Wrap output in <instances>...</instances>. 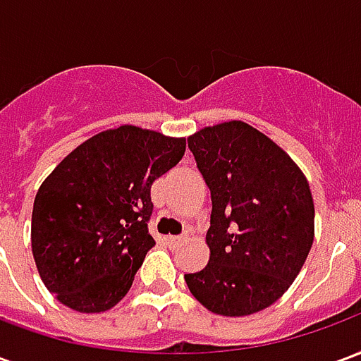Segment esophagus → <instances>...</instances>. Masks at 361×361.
Masks as SVG:
<instances>
[{
    "label": "esophagus",
    "instance_id": "1",
    "mask_svg": "<svg viewBox=\"0 0 361 361\" xmlns=\"http://www.w3.org/2000/svg\"><path fill=\"white\" fill-rule=\"evenodd\" d=\"M188 238H189V234L185 232V234H181V235H166L164 240L168 245H180V243L188 242Z\"/></svg>",
    "mask_w": 361,
    "mask_h": 361
}]
</instances>
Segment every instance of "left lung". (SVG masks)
Masks as SVG:
<instances>
[{"instance_id": "obj_1", "label": "left lung", "mask_w": 361, "mask_h": 361, "mask_svg": "<svg viewBox=\"0 0 361 361\" xmlns=\"http://www.w3.org/2000/svg\"><path fill=\"white\" fill-rule=\"evenodd\" d=\"M188 145L211 189V257L185 274L195 300L216 315L265 310L302 271L315 235L310 183L292 158L245 121L204 127Z\"/></svg>"}]
</instances>
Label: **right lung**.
<instances>
[{
  "label": "right lung",
  "mask_w": 361,
  "mask_h": 361,
  "mask_svg": "<svg viewBox=\"0 0 361 361\" xmlns=\"http://www.w3.org/2000/svg\"><path fill=\"white\" fill-rule=\"evenodd\" d=\"M183 137L121 126L71 150L42 181L30 242L40 279L79 313L111 310L154 245L150 185L178 164Z\"/></svg>",
  "instance_id": "right-lung-1"
}]
</instances>
